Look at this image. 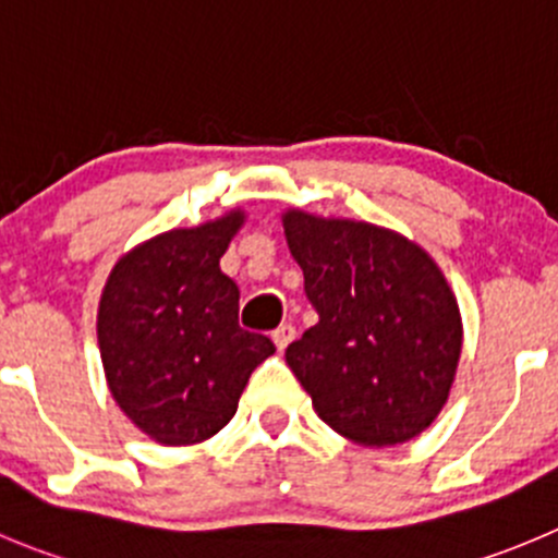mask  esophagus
<instances>
[{
    "instance_id": "34e87169",
    "label": "esophagus",
    "mask_w": 558,
    "mask_h": 558,
    "mask_svg": "<svg viewBox=\"0 0 558 558\" xmlns=\"http://www.w3.org/2000/svg\"><path fill=\"white\" fill-rule=\"evenodd\" d=\"M270 337H274L276 348H279V350H284V348H288L290 342H293V337H295V328L290 326V323H282V326L276 328V331L270 333Z\"/></svg>"
}]
</instances>
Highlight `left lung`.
I'll return each instance as SVG.
<instances>
[{"instance_id":"1","label":"left lung","mask_w":558,"mask_h":558,"mask_svg":"<svg viewBox=\"0 0 558 558\" xmlns=\"http://www.w3.org/2000/svg\"><path fill=\"white\" fill-rule=\"evenodd\" d=\"M290 254L320 320L288 344L317 416L359 447L416 438L447 405L463 320L441 268L386 227L282 216Z\"/></svg>"}]
</instances>
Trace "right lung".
<instances>
[{"label": "right lung", "mask_w": 558, "mask_h": 558, "mask_svg": "<svg viewBox=\"0 0 558 558\" xmlns=\"http://www.w3.org/2000/svg\"><path fill=\"white\" fill-rule=\"evenodd\" d=\"M243 210L169 230L117 259L98 306L106 384L120 411L163 447L199 444L238 411L248 375L276 353L238 323L241 290L219 259Z\"/></svg>", "instance_id": "1"}]
</instances>
